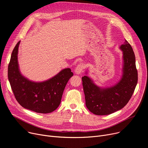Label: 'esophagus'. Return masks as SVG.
<instances>
[{
    "instance_id": "1",
    "label": "esophagus",
    "mask_w": 148,
    "mask_h": 148,
    "mask_svg": "<svg viewBox=\"0 0 148 148\" xmlns=\"http://www.w3.org/2000/svg\"><path fill=\"white\" fill-rule=\"evenodd\" d=\"M84 68V65L83 64H78L75 69V73L78 75L80 74L83 72Z\"/></svg>"
}]
</instances>
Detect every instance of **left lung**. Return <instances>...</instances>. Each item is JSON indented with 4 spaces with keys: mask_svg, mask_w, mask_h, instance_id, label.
<instances>
[{
    "mask_svg": "<svg viewBox=\"0 0 148 148\" xmlns=\"http://www.w3.org/2000/svg\"><path fill=\"white\" fill-rule=\"evenodd\" d=\"M120 49L123 52L122 75L115 85L102 87L88 76L82 77L86 107L95 115H109L122 109L129 102L137 85L138 75L132 47L125 40Z\"/></svg>",
    "mask_w": 148,
    "mask_h": 148,
    "instance_id": "1",
    "label": "left lung"
}]
</instances>
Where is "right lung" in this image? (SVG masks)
<instances>
[{"mask_svg":"<svg viewBox=\"0 0 148 148\" xmlns=\"http://www.w3.org/2000/svg\"><path fill=\"white\" fill-rule=\"evenodd\" d=\"M15 46L8 65V80L18 102L25 109L37 113L54 111L60 105L64 88L73 75L70 68L63 69L47 80L35 82L23 75L18 62V47Z\"/></svg>","mask_w":148,"mask_h":148,"instance_id":"add662e5","label":"right lung"}]
</instances>
